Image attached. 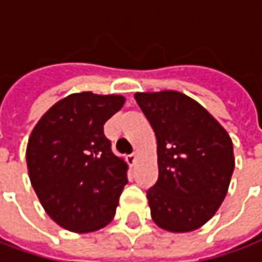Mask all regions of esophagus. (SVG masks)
I'll return each mask as SVG.
<instances>
[{
    "label": "esophagus",
    "mask_w": 262,
    "mask_h": 262,
    "mask_svg": "<svg viewBox=\"0 0 262 262\" xmlns=\"http://www.w3.org/2000/svg\"><path fill=\"white\" fill-rule=\"evenodd\" d=\"M126 162H127L129 166H133L136 163V153H132L129 156H126Z\"/></svg>",
    "instance_id": "34e87169"
}]
</instances>
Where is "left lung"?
<instances>
[{
  "mask_svg": "<svg viewBox=\"0 0 262 262\" xmlns=\"http://www.w3.org/2000/svg\"><path fill=\"white\" fill-rule=\"evenodd\" d=\"M156 135L159 177L147 190L151 219L171 233L206 224L227 194L233 142L194 99L176 91L135 95Z\"/></svg>",
  "mask_w": 262,
  "mask_h": 262,
  "instance_id": "obj_1",
  "label": "left lung"
}]
</instances>
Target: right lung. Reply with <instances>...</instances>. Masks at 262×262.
Here are the masks:
<instances>
[{"label": "right lung", "mask_w": 262, "mask_h": 262, "mask_svg": "<svg viewBox=\"0 0 262 262\" xmlns=\"http://www.w3.org/2000/svg\"><path fill=\"white\" fill-rule=\"evenodd\" d=\"M123 103L120 95H69L29 136L31 184L49 217L69 231H96L115 217L127 164L113 155L103 125Z\"/></svg>", "instance_id": "right-lung-1"}]
</instances>
